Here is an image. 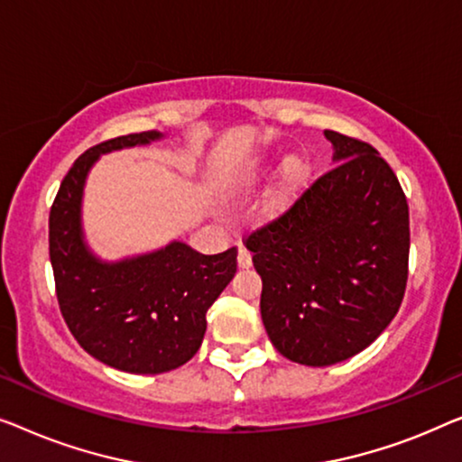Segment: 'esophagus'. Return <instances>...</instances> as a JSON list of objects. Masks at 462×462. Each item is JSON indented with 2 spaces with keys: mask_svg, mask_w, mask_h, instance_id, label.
I'll return each instance as SVG.
<instances>
[{
  "mask_svg": "<svg viewBox=\"0 0 462 462\" xmlns=\"http://www.w3.org/2000/svg\"><path fill=\"white\" fill-rule=\"evenodd\" d=\"M251 265H253V262H251V253L246 251V249H243V246H240V249H238V268L249 270Z\"/></svg>",
  "mask_w": 462,
  "mask_h": 462,
  "instance_id": "obj_1",
  "label": "esophagus"
}]
</instances>
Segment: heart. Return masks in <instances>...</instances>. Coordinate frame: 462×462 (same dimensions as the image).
Returning <instances> with one entry per match:
<instances>
[{
	"instance_id": "b5f03b06",
	"label": "heart",
	"mask_w": 462,
	"mask_h": 462,
	"mask_svg": "<svg viewBox=\"0 0 462 462\" xmlns=\"http://www.w3.org/2000/svg\"><path fill=\"white\" fill-rule=\"evenodd\" d=\"M274 165H276V159L263 161L255 171L246 175L245 186L249 188V190L262 186L263 181L270 178ZM310 181H311V161L301 152L289 154V157L282 161L281 169H278L276 181L274 186L270 188L268 200H265V207H268L272 216H281V213L289 211L291 207L301 199V194L308 190Z\"/></svg>"
}]
</instances>
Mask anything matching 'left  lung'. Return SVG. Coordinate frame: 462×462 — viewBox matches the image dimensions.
I'll use <instances>...</instances> for the list:
<instances>
[{
    "instance_id": "left-lung-1",
    "label": "left lung",
    "mask_w": 462,
    "mask_h": 462,
    "mask_svg": "<svg viewBox=\"0 0 462 462\" xmlns=\"http://www.w3.org/2000/svg\"><path fill=\"white\" fill-rule=\"evenodd\" d=\"M335 167L246 238L262 320L284 358L330 366L366 349L398 314L408 281V203L366 142L324 132Z\"/></svg>"
}]
</instances>
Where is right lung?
I'll use <instances>...</instances> for the list:
<instances>
[{"mask_svg": "<svg viewBox=\"0 0 462 462\" xmlns=\"http://www.w3.org/2000/svg\"><path fill=\"white\" fill-rule=\"evenodd\" d=\"M159 132L119 135L89 148L64 175L50 209V262L62 318L89 356L123 373L159 374L199 352L207 310L236 274V246L203 255L173 240L165 249L102 262L81 230V199L100 154L144 146Z\"/></svg>", "mask_w": 462, "mask_h": 462, "instance_id": "right-lung-1", "label": "right lung"}]
</instances>
